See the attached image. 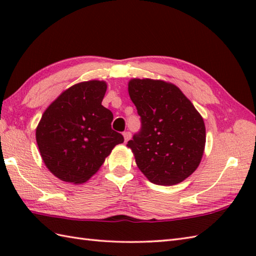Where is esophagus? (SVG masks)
<instances>
[{
	"mask_svg": "<svg viewBox=\"0 0 256 256\" xmlns=\"http://www.w3.org/2000/svg\"><path fill=\"white\" fill-rule=\"evenodd\" d=\"M123 136H124V142H128V140L131 138V133L130 132H123Z\"/></svg>",
	"mask_w": 256,
	"mask_h": 256,
	"instance_id": "34e87169",
	"label": "esophagus"
}]
</instances>
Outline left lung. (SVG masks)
I'll return each mask as SVG.
<instances>
[{"label": "left lung", "mask_w": 256, "mask_h": 256, "mask_svg": "<svg viewBox=\"0 0 256 256\" xmlns=\"http://www.w3.org/2000/svg\"><path fill=\"white\" fill-rule=\"evenodd\" d=\"M142 128L128 140L140 170L150 182L172 186L197 170L206 145L202 116L177 86L164 80L128 81Z\"/></svg>", "instance_id": "8db88e82"}]
</instances>
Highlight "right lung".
Instances as JSON below:
<instances>
[{"mask_svg":"<svg viewBox=\"0 0 256 256\" xmlns=\"http://www.w3.org/2000/svg\"><path fill=\"white\" fill-rule=\"evenodd\" d=\"M106 88L100 80L76 84L42 113L36 128L38 150L48 170L62 182H86L124 142L111 128L112 112L101 104Z\"/></svg>","mask_w":256,"mask_h":256,"instance_id":"1","label":"right lung"}]
</instances>
